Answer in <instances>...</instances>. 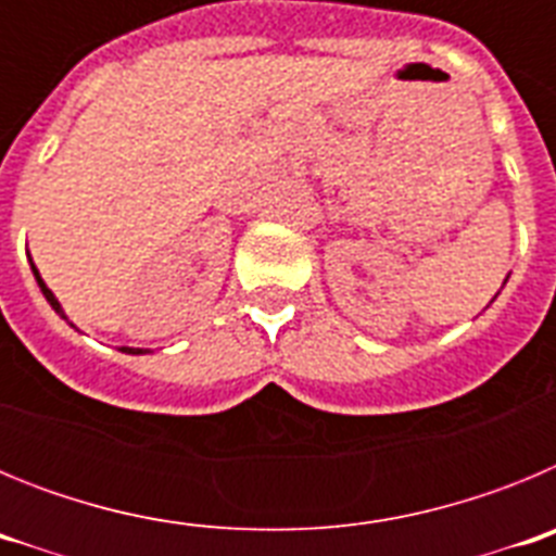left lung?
I'll use <instances>...</instances> for the list:
<instances>
[{
  "label": "left lung",
  "mask_w": 556,
  "mask_h": 556,
  "mask_svg": "<svg viewBox=\"0 0 556 556\" xmlns=\"http://www.w3.org/2000/svg\"><path fill=\"white\" fill-rule=\"evenodd\" d=\"M504 283H507V281H504Z\"/></svg>",
  "instance_id": "left-lung-1"
}]
</instances>
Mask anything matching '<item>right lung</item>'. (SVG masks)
Listing matches in <instances>:
<instances>
[{
	"mask_svg": "<svg viewBox=\"0 0 556 556\" xmlns=\"http://www.w3.org/2000/svg\"><path fill=\"white\" fill-rule=\"evenodd\" d=\"M29 267H33V275H36L38 287H41V294H43V298H47V303H49V306L55 308V314H61L63 320L68 323V317H66V312H63L61 301H58V298H55V292H52V289H49L47 283H43V278H41V273H38V267H36V264L29 262ZM68 326L75 328V323H68ZM122 353H130V356H141V353H150V351H144V348H122Z\"/></svg>",
	"mask_w": 556,
	"mask_h": 556,
	"instance_id": "obj_1",
	"label": "right lung"
}]
</instances>
